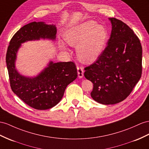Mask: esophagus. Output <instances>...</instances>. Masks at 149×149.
I'll return each mask as SVG.
<instances>
[{"mask_svg":"<svg viewBox=\"0 0 149 149\" xmlns=\"http://www.w3.org/2000/svg\"><path fill=\"white\" fill-rule=\"evenodd\" d=\"M77 74L79 78H82L84 76V70L83 68L81 67H77Z\"/></svg>","mask_w":149,"mask_h":149,"instance_id":"34e87169","label":"esophagus"}]
</instances>
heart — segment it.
Listing matches in <instances>:
<instances>
[{
  "label": "heart",
  "instance_id": "b5f03b06",
  "mask_svg": "<svg viewBox=\"0 0 149 149\" xmlns=\"http://www.w3.org/2000/svg\"><path fill=\"white\" fill-rule=\"evenodd\" d=\"M65 40L73 47L81 61L90 63L96 60L103 52L108 40V32L104 26L91 20L72 28L65 34ZM65 48V46L62 45Z\"/></svg>",
  "mask_w": 149,
  "mask_h": 149
}]
</instances>
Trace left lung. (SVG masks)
Instances as JSON below:
<instances>
[{
	"label": "left lung",
	"mask_w": 149,
	"mask_h": 149,
	"mask_svg": "<svg viewBox=\"0 0 149 149\" xmlns=\"http://www.w3.org/2000/svg\"><path fill=\"white\" fill-rule=\"evenodd\" d=\"M109 19L112 30L107 47L96 62L84 68L85 77L93 83L91 97L106 105L125 100L142 72V48L139 38L123 21Z\"/></svg>",
	"instance_id": "obj_1"
}]
</instances>
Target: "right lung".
<instances>
[{
  "label": "right lung",
  "instance_id": "1",
  "mask_svg": "<svg viewBox=\"0 0 149 149\" xmlns=\"http://www.w3.org/2000/svg\"><path fill=\"white\" fill-rule=\"evenodd\" d=\"M56 34L55 25L33 22L15 33L7 48L6 63L11 89L26 104L36 109H48L58 103L67 86L77 78V68L72 62H50L36 77H24L15 68L17 52L21 43L40 38L55 40Z\"/></svg>",
  "mask_w": 149,
  "mask_h": 149
}]
</instances>
